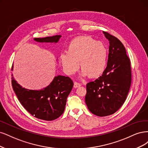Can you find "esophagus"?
<instances>
[{
	"label": "esophagus",
	"mask_w": 148,
	"mask_h": 148,
	"mask_svg": "<svg viewBox=\"0 0 148 148\" xmlns=\"http://www.w3.org/2000/svg\"><path fill=\"white\" fill-rule=\"evenodd\" d=\"M80 86H81L80 84H79L78 82H74V88H77V87H79Z\"/></svg>",
	"instance_id": "34e87169"
}]
</instances>
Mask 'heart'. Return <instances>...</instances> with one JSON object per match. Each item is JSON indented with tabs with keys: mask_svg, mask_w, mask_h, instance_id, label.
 <instances>
[{
	"mask_svg": "<svg viewBox=\"0 0 148 148\" xmlns=\"http://www.w3.org/2000/svg\"><path fill=\"white\" fill-rule=\"evenodd\" d=\"M108 51L102 42L96 41L88 36L74 38L68 46L67 53H62L60 61L64 72L73 75L78 70L84 77L97 78L106 69Z\"/></svg>",
	"mask_w": 148,
	"mask_h": 148,
	"instance_id": "b5f03b06",
	"label": "heart"
}]
</instances>
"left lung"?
Masks as SVG:
<instances>
[{
	"mask_svg": "<svg viewBox=\"0 0 148 148\" xmlns=\"http://www.w3.org/2000/svg\"><path fill=\"white\" fill-rule=\"evenodd\" d=\"M109 41L107 66L103 74L87 84L85 103L99 117L111 115L124 103L132 83V68L125 48L117 37L103 31Z\"/></svg>",
	"mask_w": 148,
	"mask_h": 148,
	"instance_id": "obj_1",
	"label": "left lung"
}]
</instances>
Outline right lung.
<instances>
[{
  "label": "right lung",
  "instance_id": "1",
  "mask_svg": "<svg viewBox=\"0 0 148 148\" xmlns=\"http://www.w3.org/2000/svg\"><path fill=\"white\" fill-rule=\"evenodd\" d=\"M60 35L44 38H35L39 42H57ZM13 89L21 105L34 117L47 121H53L64 112L67 98L74 83L69 77L55 76L46 88L39 90L22 88L12 78Z\"/></svg>",
  "mask_w": 148,
  "mask_h": 148
}]
</instances>
